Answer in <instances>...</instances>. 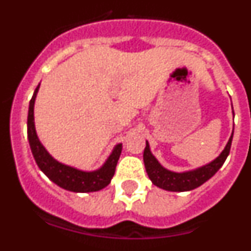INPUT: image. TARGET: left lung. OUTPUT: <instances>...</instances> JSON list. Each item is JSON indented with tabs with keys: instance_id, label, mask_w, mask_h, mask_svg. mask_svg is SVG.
Listing matches in <instances>:
<instances>
[{
	"instance_id": "left-lung-1",
	"label": "left lung",
	"mask_w": 251,
	"mask_h": 251,
	"mask_svg": "<svg viewBox=\"0 0 251 251\" xmlns=\"http://www.w3.org/2000/svg\"><path fill=\"white\" fill-rule=\"evenodd\" d=\"M231 142L232 134L230 137L229 142H227V145H226L225 150L221 152L220 156L217 157L215 161H212L208 165L203 166V167L199 168V170L183 172V174L171 172V171L162 167L158 163V161L151 153L148 142H146V148L145 152H143V161H145L146 171H147L148 177L151 178V181L157 187H161L163 190H167V191H190V190H194V188L199 187L202 183H205L207 179L211 178L217 171L220 170V167L224 165L225 159L229 156L230 148H231Z\"/></svg>"
}]
</instances>
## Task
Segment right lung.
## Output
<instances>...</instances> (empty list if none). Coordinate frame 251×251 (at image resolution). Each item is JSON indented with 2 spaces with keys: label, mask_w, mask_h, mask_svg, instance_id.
<instances>
[{
  "label": "right lung",
  "mask_w": 251,
  "mask_h": 251,
  "mask_svg": "<svg viewBox=\"0 0 251 251\" xmlns=\"http://www.w3.org/2000/svg\"><path fill=\"white\" fill-rule=\"evenodd\" d=\"M40 84L35 89L34 95L30 100L28 105V115H27V137L28 143H30L31 152L34 154V158L36 161L37 166L44 174L49 177L54 183L60 186L61 188H65L68 191L73 192H93L99 191L105 186H108L114 176L115 167L118 163L119 156L122 152V145L115 146L114 151L106 159L103 167L94 172H84L76 168L69 167L63 165L60 162L55 161L52 157L46 152L43 145L40 143L39 138L36 136L34 123V104L36 98L37 90H39Z\"/></svg>",
  "instance_id": "add662e5"
}]
</instances>
